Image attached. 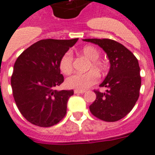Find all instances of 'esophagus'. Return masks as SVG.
Wrapping results in <instances>:
<instances>
[{"label": "esophagus", "mask_w": 155, "mask_h": 155, "mask_svg": "<svg viewBox=\"0 0 155 155\" xmlns=\"http://www.w3.org/2000/svg\"><path fill=\"white\" fill-rule=\"evenodd\" d=\"M74 93H75V94H83V93H84V91H79V90H75L74 91Z\"/></svg>", "instance_id": "obj_1"}]
</instances>
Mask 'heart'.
<instances>
[{"label": "heart", "instance_id": "heart-1", "mask_svg": "<svg viewBox=\"0 0 155 155\" xmlns=\"http://www.w3.org/2000/svg\"><path fill=\"white\" fill-rule=\"evenodd\" d=\"M81 52L87 58L91 60L88 68L89 69L93 68L95 71L91 70L84 74L76 73L67 78L66 80V85L67 88L79 91L86 90L97 84L98 81L99 75L96 72L101 73L104 70V64L98 59L100 57V53L96 48L93 46H85L83 48ZM72 54L70 52L66 53L62 57L59 62V67L63 74L69 75L72 71Z\"/></svg>", "mask_w": 155, "mask_h": 155}]
</instances>
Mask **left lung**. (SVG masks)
Instances as JSON below:
<instances>
[{"label": "left lung", "instance_id": "obj_1", "mask_svg": "<svg viewBox=\"0 0 155 155\" xmlns=\"http://www.w3.org/2000/svg\"><path fill=\"white\" fill-rule=\"evenodd\" d=\"M100 46L109 58L110 71L100 87L106 93L94 90L97 98L89 106L91 113L106 122H115L129 113L139 97L141 78L140 67L134 54L110 39H84Z\"/></svg>", "mask_w": 155, "mask_h": 155}]
</instances>
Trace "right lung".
I'll use <instances>...</instances> for the list:
<instances>
[{
	"instance_id": "obj_1",
	"label": "right lung",
	"mask_w": 155,
	"mask_h": 155,
	"mask_svg": "<svg viewBox=\"0 0 155 155\" xmlns=\"http://www.w3.org/2000/svg\"><path fill=\"white\" fill-rule=\"evenodd\" d=\"M78 38L37 41L20 54L14 65L11 87L22 116L39 127H51L66 115L73 90L58 91L64 77L59 62Z\"/></svg>"
}]
</instances>
